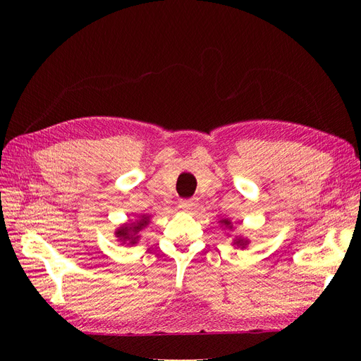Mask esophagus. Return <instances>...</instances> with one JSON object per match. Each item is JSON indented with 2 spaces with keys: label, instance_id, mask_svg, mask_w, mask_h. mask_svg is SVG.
<instances>
[{
  "label": "esophagus",
  "instance_id": "esophagus-1",
  "mask_svg": "<svg viewBox=\"0 0 361 361\" xmlns=\"http://www.w3.org/2000/svg\"><path fill=\"white\" fill-rule=\"evenodd\" d=\"M194 202L192 200H182L180 202V204H179V207L182 211H185V212H190L191 209H194Z\"/></svg>",
  "mask_w": 361,
  "mask_h": 361
}]
</instances>
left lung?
<instances>
[{"mask_svg":"<svg viewBox=\"0 0 361 361\" xmlns=\"http://www.w3.org/2000/svg\"><path fill=\"white\" fill-rule=\"evenodd\" d=\"M220 223H221L226 228H232V227H233L232 221L228 220V218H223V220H220ZM233 245H236L238 248H245V247L248 245V239H245V238H243V236H236L235 241H233Z\"/></svg>","mask_w":361,"mask_h":361,"instance_id":"8db88e82","label":"left lung"}]
</instances>
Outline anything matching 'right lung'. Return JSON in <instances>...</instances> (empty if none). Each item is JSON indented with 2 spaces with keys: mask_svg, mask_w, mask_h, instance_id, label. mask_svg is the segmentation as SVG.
Segmentation results:
<instances>
[{
  "mask_svg": "<svg viewBox=\"0 0 361 361\" xmlns=\"http://www.w3.org/2000/svg\"><path fill=\"white\" fill-rule=\"evenodd\" d=\"M150 223V215H140V220L134 223H125L114 232L117 241L126 245H135L140 241V233Z\"/></svg>",
  "mask_w": 361,
  "mask_h": 361,
  "instance_id": "right-lung-1",
  "label": "right lung"
}]
</instances>
